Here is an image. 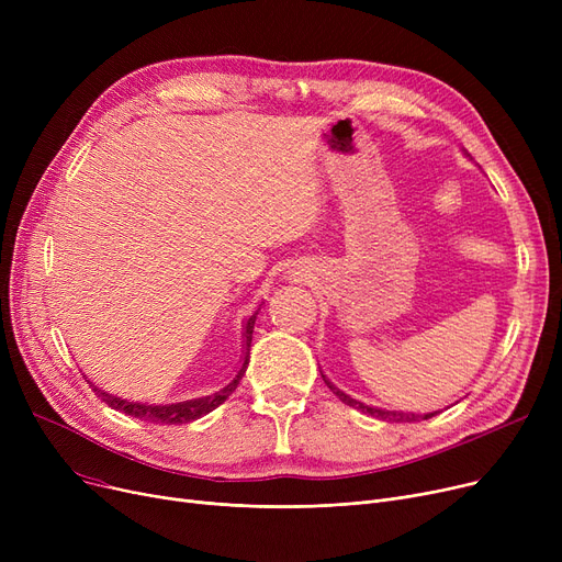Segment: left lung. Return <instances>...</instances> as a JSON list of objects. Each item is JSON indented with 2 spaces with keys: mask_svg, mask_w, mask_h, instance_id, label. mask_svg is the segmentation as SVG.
Here are the masks:
<instances>
[{
  "mask_svg": "<svg viewBox=\"0 0 562 562\" xmlns=\"http://www.w3.org/2000/svg\"><path fill=\"white\" fill-rule=\"evenodd\" d=\"M321 378L326 380V385L330 387V392L335 394V396H339V401L341 403H346V405H350V407H356V409H360V412H364V415H371V417H375V419H380V422H396V424H403V422H422V419H430V417H435L437 412H428V415H415V412H396V409H382V407H373V405H367V403H362V401H358V398H352V396H348V394H344L337 385H333V382L323 375V371H321Z\"/></svg>",
  "mask_w": 562,
  "mask_h": 562,
  "instance_id": "left-lung-1",
  "label": "left lung"
}]
</instances>
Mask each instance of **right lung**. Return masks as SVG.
Masks as SVG:
<instances>
[{"label":"right lung","mask_w":562,"mask_h":562,"mask_svg":"<svg viewBox=\"0 0 562 562\" xmlns=\"http://www.w3.org/2000/svg\"><path fill=\"white\" fill-rule=\"evenodd\" d=\"M261 307V305H259ZM259 307L246 318L244 323V356H241V367L239 371H236V375L227 382V385L210 396H200V398H189V401H180V403H136V401H127V398H121V396H113L104 390H100L98 385H93L91 380V387L93 392L113 409L117 412H125V415L130 417H136L140 422H147V424H161V426H180V424H189V422H195L204 415H210L212 409H216L221 403H225V398L236 390V385H239V380L244 378L246 369H248V360H250V341H252V328H255V318L259 314Z\"/></svg>","instance_id":"1"}]
</instances>
